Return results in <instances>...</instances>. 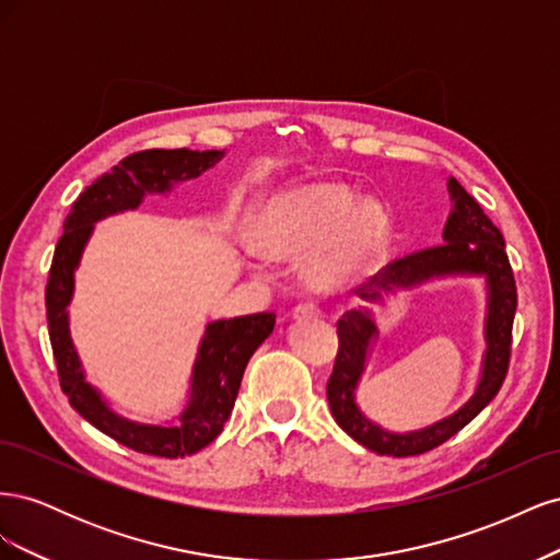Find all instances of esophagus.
<instances>
[{
    "instance_id": "34e87169",
    "label": "esophagus",
    "mask_w": 560,
    "mask_h": 560,
    "mask_svg": "<svg viewBox=\"0 0 560 560\" xmlns=\"http://www.w3.org/2000/svg\"><path fill=\"white\" fill-rule=\"evenodd\" d=\"M294 317L296 319H308V317H319V306L313 301H306V303H299V306L294 308Z\"/></svg>"
}]
</instances>
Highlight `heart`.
Listing matches in <instances>:
<instances>
[{
  "label": "heart",
  "instance_id": "heart-1",
  "mask_svg": "<svg viewBox=\"0 0 560 560\" xmlns=\"http://www.w3.org/2000/svg\"><path fill=\"white\" fill-rule=\"evenodd\" d=\"M385 235L381 208L364 202L341 186H306L284 194L268 208L259 241L266 252L306 254L332 241L327 252L313 264L311 280L317 287L334 284L366 254L378 247Z\"/></svg>",
  "mask_w": 560,
  "mask_h": 560
}]
</instances>
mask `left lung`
Masks as SVG:
<instances>
[{
  "instance_id": "left-lung-1",
  "label": "left lung",
  "mask_w": 560,
  "mask_h": 560,
  "mask_svg": "<svg viewBox=\"0 0 560 560\" xmlns=\"http://www.w3.org/2000/svg\"><path fill=\"white\" fill-rule=\"evenodd\" d=\"M448 191L453 210L444 229L446 243L389 261L366 284L360 287V294L369 301H378L381 290L393 292L395 287H411L439 276H486L488 348L483 358V374L477 393L453 416L409 434L385 432L369 418H364L358 404H354V387H358L364 371V360L371 348V338L376 336V325L369 311L343 313V317L336 322L338 352L327 383L329 409L343 432L378 455L409 457L442 446L493 401L506 378V369H510L512 327L516 315V280L510 257H506L504 238L500 229L490 222L477 198L469 196L460 182L451 177Z\"/></svg>"
}]
</instances>
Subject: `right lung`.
<instances>
[{
    "label": "right lung",
    "instance_id": "add662e5",
    "mask_svg": "<svg viewBox=\"0 0 560 560\" xmlns=\"http://www.w3.org/2000/svg\"><path fill=\"white\" fill-rule=\"evenodd\" d=\"M222 156L224 151L214 149H144L118 161L109 173L97 177L79 194L72 212L65 219V231L56 245L54 261H50L46 319L62 393L91 425L138 453L184 457L214 442L233 411L245 366L254 350L273 331L276 315L254 313L210 322L194 364L191 397L177 425H140V422L114 413L83 376L79 354L72 346L70 319H67V306H70L74 292V270L97 219L135 210L144 194L171 191L173 182L198 177Z\"/></svg>",
    "mask_w": 560,
    "mask_h": 560
}]
</instances>
